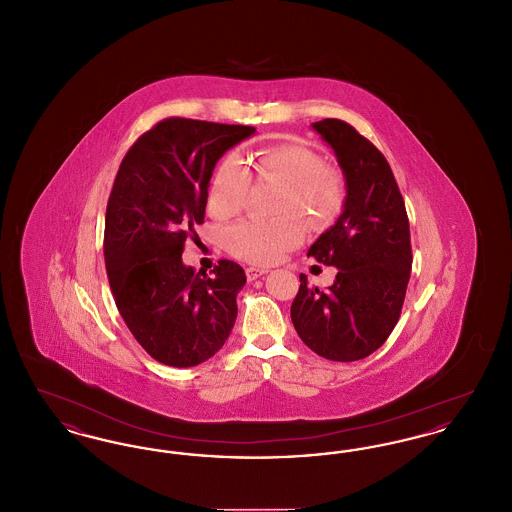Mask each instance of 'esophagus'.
Returning <instances> with one entry per match:
<instances>
[{
    "label": "esophagus",
    "instance_id": "34e87169",
    "mask_svg": "<svg viewBox=\"0 0 512 512\" xmlns=\"http://www.w3.org/2000/svg\"><path fill=\"white\" fill-rule=\"evenodd\" d=\"M267 268H259V267H247L245 268V276H247V280L249 282H253V280H257V278H261V276H265L267 274Z\"/></svg>",
    "mask_w": 512,
    "mask_h": 512
}]
</instances>
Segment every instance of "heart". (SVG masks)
<instances>
[{"instance_id": "b5f03b06", "label": "heart", "mask_w": 512, "mask_h": 512, "mask_svg": "<svg viewBox=\"0 0 512 512\" xmlns=\"http://www.w3.org/2000/svg\"><path fill=\"white\" fill-rule=\"evenodd\" d=\"M253 167L261 178L276 180L282 190L276 199V219H247L224 230V247L234 257L253 265H270L301 244L307 234L305 215L315 228L332 224L345 201L340 172L324 165L315 149L278 144L257 151ZM251 172L244 159L228 153L217 167L209 188V207L228 219L244 209Z\"/></svg>"}]
</instances>
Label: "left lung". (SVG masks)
I'll list each match as a JSON object with an SVG mask.
<instances>
[{
	"instance_id": "1",
	"label": "left lung",
	"mask_w": 512,
	"mask_h": 512,
	"mask_svg": "<svg viewBox=\"0 0 512 512\" xmlns=\"http://www.w3.org/2000/svg\"><path fill=\"white\" fill-rule=\"evenodd\" d=\"M313 128L334 149L347 195L340 219L307 253L338 268L336 280L322 292L299 274L292 322L317 355L351 363L374 353L399 320L413 267L409 219L378 147L340 119L313 122Z\"/></svg>"
}]
</instances>
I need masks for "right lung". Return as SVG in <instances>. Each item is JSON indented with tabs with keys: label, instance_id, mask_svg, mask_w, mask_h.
I'll return each instance as SVG.
<instances>
[{
	"label": "right lung",
	"instance_id": "1",
	"mask_svg": "<svg viewBox=\"0 0 512 512\" xmlns=\"http://www.w3.org/2000/svg\"><path fill=\"white\" fill-rule=\"evenodd\" d=\"M253 132L171 117L122 159L105 213V268L128 330L163 365L205 363L234 328L244 268L220 259L209 274L195 272L182 263V251L205 219L217 161Z\"/></svg>",
	"mask_w": 512,
	"mask_h": 512
}]
</instances>
